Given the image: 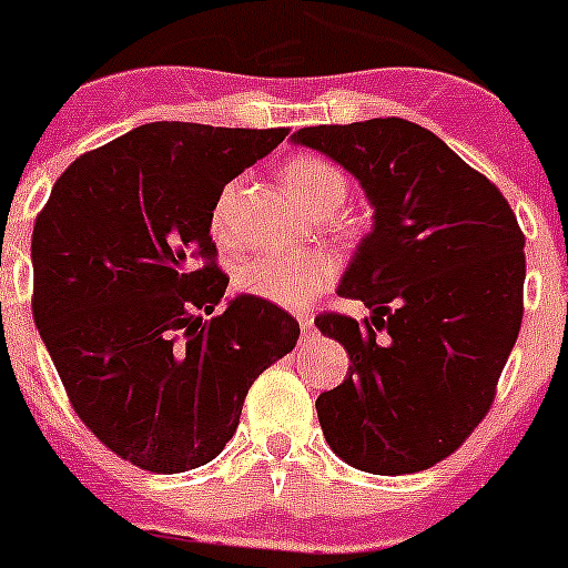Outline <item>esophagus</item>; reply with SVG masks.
<instances>
[{
  "label": "esophagus",
  "instance_id": "esophagus-1",
  "mask_svg": "<svg viewBox=\"0 0 568 568\" xmlns=\"http://www.w3.org/2000/svg\"><path fill=\"white\" fill-rule=\"evenodd\" d=\"M298 323H301V332L310 334V332H312V326H315V317H312L310 312H301V315H298Z\"/></svg>",
  "mask_w": 568,
  "mask_h": 568
}]
</instances>
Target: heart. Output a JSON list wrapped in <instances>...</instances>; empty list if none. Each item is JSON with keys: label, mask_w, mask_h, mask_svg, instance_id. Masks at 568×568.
Returning <instances> with one entry per match:
<instances>
[{"label": "heart", "mask_w": 568, "mask_h": 568, "mask_svg": "<svg viewBox=\"0 0 568 568\" xmlns=\"http://www.w3.org/2000/svg\"><path fill=\"white\" fill-rule=\"evenodd\" d=\"M281 178L306 206H315L326 194L345 192L343 172L323 155H295L284 164ZM231 197H234V189H225L214 206L212 234L217 240L231 236ZM332 275L334 262L323 251H262L247 256L236 267L234 284L242 295H251V298L270 301L278 306H301L312 295L321 293L332 281Z\"/></svg>", "instance_id": "heart-1"}]
</instances>
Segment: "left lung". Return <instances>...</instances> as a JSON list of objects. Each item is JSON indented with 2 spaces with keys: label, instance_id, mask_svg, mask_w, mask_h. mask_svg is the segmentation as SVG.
Wrapping results in <instances>:
<instances>
[{
  "label": "left lung",
  "instance_id": "8db88e82",
  "mask_svg": "<svg viewBox=\"0 0 568 568\" xmlns=\"http://www.w3.org/2000/svg\"><path fill=\"white\" fill-rule=\"evenodd\" d=\"M359 178L374 231L321 312L345 345V382L317 396L334 455L371 474H415L455 455L496 398L524 315V234L505 194L426 128L387 116L295 131Z\"/></svg>",
  "mask_w": 568,
  "mask_h": 568
}]
</instances>
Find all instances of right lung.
<instances>
[{
	"label": "right lung",
	"mask_w": 568,
	"mask_h": 568,
	"mask_svg": "<svg viewBox=\"0 0 568 568\" xmlns=\"http://www.w3.org/2000/svg\"><path fill=\"white\" fill-rule=\"evenodd\" d=\"M290 128L150 122L69 164L32 229V317L78 418L122 460H214L247 390L298 343L270 301L217 310L212 214Z\"/></svg>",
	"instance_id": "right-lung-1"
}]
</instances>
